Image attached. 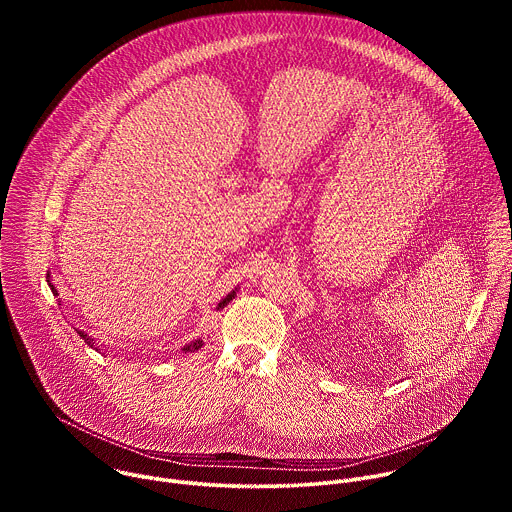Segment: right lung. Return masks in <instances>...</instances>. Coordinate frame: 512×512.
Masks as SVG:
<instances>
[{
	"label": "right lung",
	"mask_w": 512,
	"mask_h": 512,
	"mask_svg": "<svg viewBox=\"0 0 512 512\" xmlns=\"http://www.w3.org/2000/svg\"><path fill=\"white\" fill-rule=\"evenodd\" d=\"M48 281H50V279H48ZM50 287H52V285H50ZM52 291H54V287H52ZM54 294H56V291H54ZM233 298H235V291H233V294H229V296H227V298H225V300H223V302H221V304H218V308H223V306H225V304H227V302H231V300H233ZM79 334H81V336H83V338H85V336H87V334H83V332H79ZM87 340H89V338H87ZM200 346H202V340H196V342H192V344H190V346H186V348H184V350H198V348H200Z\"/></svg>",
	"instance_id": "right-lung-1"
}]
</instances>
